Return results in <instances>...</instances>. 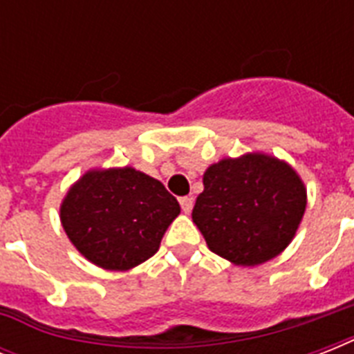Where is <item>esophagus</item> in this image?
Wrapping results in <instances>:
<instances>
[{
    "label": "esophagus",
    "instance_id": "obj_1",
    "mask_svg": "<svg viewBox=\"0 0 354 354\" xmlns=\"http://www.w3.org/2000/svg\"><path fill=\"white\" fill-rule=\"evenodd\" d=\"M180 205H182L183 213H191V209H193V198L191 196H182L180 198Z\"/></svg>",
    "mask_w": 354,
    "mask_h": 354
}]
</instances>
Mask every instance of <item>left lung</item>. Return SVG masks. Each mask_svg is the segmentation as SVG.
<instances>
[{
	"instance_id": "8db88e82",
	"label": "left lung",
	"mask_w": 354,
	"mask_h": 354,
	"mask_svg": "<svg viewBox=\"0 0 354 354\" xmlns=\"http://www.w3.org/2000/svg\"><path fill=\"white\" fill-rule=\"evenodd\" d=\"M305 205L307 193L292 167L270 156L248 154L205 171L193 222L211 252L255 266L290 244Z\"/></svg>"
}]
</instances>
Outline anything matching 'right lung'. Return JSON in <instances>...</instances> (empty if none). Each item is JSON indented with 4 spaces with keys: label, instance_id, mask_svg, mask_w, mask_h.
Listing matches in <instances>:
<instances>
[{
    "label": "right lung",
    "instance_id": "right-lung-1",
    "mask_svg": "<svg viewBox=\"0 0 354 354\" xmlns=\"http://www.w3.org/2000/svg\"><path fill=\"white\" fill-rule=\"evenodd\" d=\"M180 204L165 185L124 167L80 178L60 207V221L86 259L106 270H128L152 257Z\"/></svg>",
    "mask_w": 354,
    "mask_h": 354
}]
</instances>
